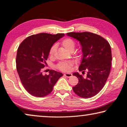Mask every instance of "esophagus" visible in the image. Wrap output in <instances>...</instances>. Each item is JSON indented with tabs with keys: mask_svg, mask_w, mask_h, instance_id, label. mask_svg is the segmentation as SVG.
I'll use <instances>...</instances> for the list:
<instances>
[{
	"mask_svg": "<svg viewBox=\"0 0 127 127\" xmlns=\"http://www.w3.org/2000/svg\"><path fill=\"white\" fill-rule=\"evenodd\" d=\"M64 76L66 77H68V78H69V77H71L72 76V73H64Z\"/></svg>",
	"mask_w": 127,
	"mask_h": 127,
	"instance_id": "esophagus-1",
	"label": "esophagus"
}]
</instances>
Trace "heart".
<instances>
[{
  "instance_id": "1",
  "label": "heart",
  "mask_w": 127,
  "mask_h": 127,
  "mask_svg": "<svg viewBox=\"0 0 127 127\" xmlns=\"http://www.w3.org/2000/svg\"><path fill=\"white\" fill-rule=\"evenodd\" d=\"M62 45L66 50L68 51H73L74 50L75 46V42L71 38H65L63 40L62 42ZM56 50V46L53 45L51 47L49 54L50 55H53ZM73 62L72 61H67V62H62L58 64V68L59 69L62 70V71H67L70 69V67L72 65Z\"/></svg>"
}]
</instances>
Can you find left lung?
Listing matches in <instances>:
<instances>
[{
    "label": "left lung",
    "instance_id": "8db88e82",
    "mask_svg": "<svg viewBox=\"0 0 127 127\" xmlns=\"http://www.w3.org/2000/svg\"><path fill=\"white\" fill-rule=\"evenodd\" d=\"M66 35L80 42L82 58L79 70L82 73L87 72L86 77L78 72L73 73L78 79L73 90L82 98L93 97L104 87L110 74L112 60L110 44L101 36L89 32H69Z\"/></svg>",
    "mask_w": 127,
    "mask_h": 127
}]
</instances>
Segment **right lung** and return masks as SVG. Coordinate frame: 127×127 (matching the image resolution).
Here are the masks:
<instances>
[{
	"mask_svg": "<svg viewBox=\"0 0 127 127\" xmlns=\"http://www.w3.org/2000/svg\"><path fill=\"white\" fill-rule=\"evenodd\" d=\"M64 36L46 33L29 36L21 42L17 50L16 67L23 87L36 97L48 95L63 74L50 70L49 74L42 75V69L46 65L49 51L55 42Z\"/></svg>",
	"mask_w": 127,
	"mask_h": 127,
	"instance_id": "add662e5",
	"label": "right lung"
}]
</instances>
